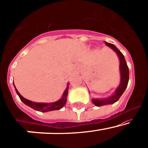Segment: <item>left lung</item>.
<instances>
[{"label": "left lung", "mask_w": 148, "mask_h": 148, "mask_svg": "<svg viewBox=\"0 0 148 148\" xmlns=\"http://www.w3.org/2000/svg\"><path fill=\"white\" fill-rule=\"evenodd\" d=\"M105 44L111 48L114 51H115L117 54L118 57L119 58L120 64H119V69H120V74H121V82L119 87L116 88L115 90L114 94H113L112 96L109 97L106 99H92V102L95 106H103V105H111L116 103V101L119 100L120 97L123 94V92L125 91L126 87L128 86V83H129V67H128L126 62L125 60V58L124 55L120 52V50L115 46L114 45L112 44V43L105 42Z\"/></svg>", "instance_id": "left-lung-1"}]
</instances>
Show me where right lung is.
<instances>
[{
  "instance_id": "obj_1",
  "label": "right lung",
  "mask_w": 148,
  "mask_h": 148,
  "mask_svg": "<svg viewBox=\"0 0 148 148\" xmlns=\"http://www.w3.org/2000/svg\"><path fill=\"white\" fill-rule=\"evenodd\" d=\"M15 88V86H14ZM68 88H69V86H67L66 87L65 91L64 92L63 94V96L60 100H58L57 102L55 103H34V102L30 101V100L25 99L24 97H22V95L19 94L18 90H17V88H15V90L17 94L18 95V96L20 98V100H22L23 103L27 105V106L30 107L34 110H37L38 112H46L49 111H53V110H58L62 108L65 105L66 101V96H67L68 94Z\"/></svg>"
}]
</instances>
